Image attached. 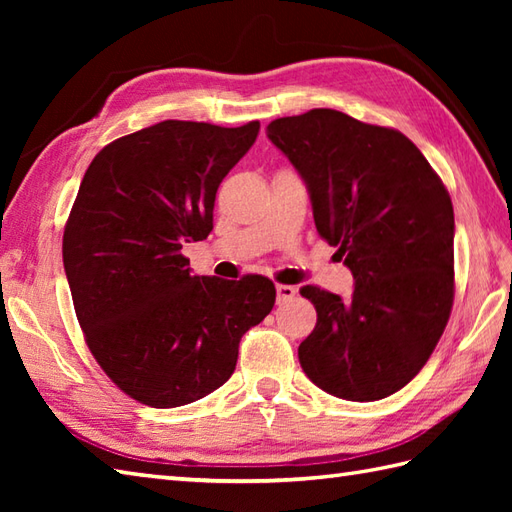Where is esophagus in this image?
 <instances>
[{"label":"esophagus","mask_w":512,"mask_h":512,"mask_svg":"<svg viewBox=\"0 0 512 512\" xmlns=\"http://www.w3.org/2000/svg\"><path fill=\"white\" fill-rule=\"evenodd\" d=\"M295 295H297V288L286 286V284H279V286H277V301H279V303H286V301H290Z\"/></svg>","instance_id":"esophagus-1"}]
</instances>
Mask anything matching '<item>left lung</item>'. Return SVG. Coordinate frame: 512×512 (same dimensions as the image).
I'll return each instance as SVG.
<instances>
[{"label": "left lung", "instance_id": "8db88e82", "mask_svg": "<svg viewBox=\"0 0 512 512\" xmlns=\"http://www.w3.org/2000/svg\"><path fill=\"white\" fill-rule=\"evenodd\" d=\"M268 138L310 193L319 235L354 275L352 299L303 286L317 325L299 363L328 394L369 402L405 387L453 308V204L422 151L398 129L336 110L277 118Z\"/></svg>", "mask_w": 512, "mask_h": 512}]
</instances>
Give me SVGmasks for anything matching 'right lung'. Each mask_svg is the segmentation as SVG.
<instances>
[{"instance_id": "right-lung-1", "label": "right lung", "mask_w": 512, "mask_h": 512, "mask_svg": "<svg viewBox=\"0 0 512 512\" xmlns=\"http://www.w3.org/2000/svg\"><path fill=\"white\" fill-rule=\"evenodd\" d=\"M259 121H162L105 145L63 231V266L96 363L156 409L222 387L242 336L275 306V284L193 275L182 246L213 231L220 182L253 147Z\"/></svg>"}]
</instances>
